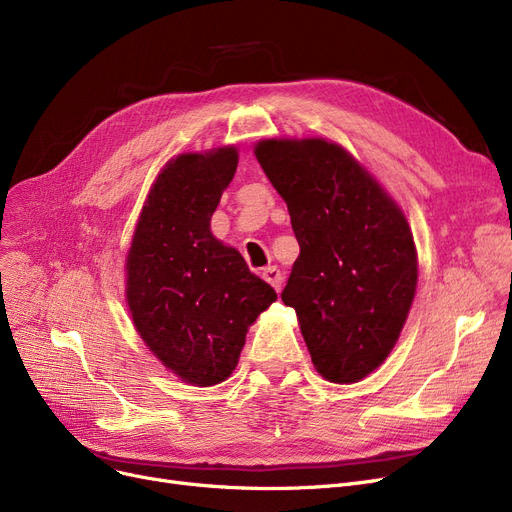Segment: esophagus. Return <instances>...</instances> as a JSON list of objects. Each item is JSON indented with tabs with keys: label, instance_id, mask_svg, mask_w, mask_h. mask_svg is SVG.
<instances>
[{
	"label": "esophagus",
	"instance_id": "obj_1",
	"mask_svg": "<svg viewBox=\"0 0 512 512\" xmlns=\"http://www.w3.org/2000/svg\"><path fill=\"white\" fill-rule=\"evenodd\" d=\"M261 276H263V280H265L267 284H272V286L276 288V292H280V290H282V274H280V270H278L276 265L265 267Z\"/></svg>",
	"mask_w": 512,
	"mask_h": 512
}]
</instances>
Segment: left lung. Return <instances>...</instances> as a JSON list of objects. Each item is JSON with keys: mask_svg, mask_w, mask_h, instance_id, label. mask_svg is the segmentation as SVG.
<instances>
[{"mask_svg": "<svg viewBox=\"0 0 512 512\" xmlns=\"http://www.w3.org/2000/svg\"><path fill=\"white\" fill-rule=\"evenodd\" d=\"M255 157L301 247L282 301L297 311L315 369L328 382H359L390 355L415 297L405 213L336 143L267 139Z\"/></svg>", "mask_w": 512, "mask_h": 512, "instance_id": "1", "label": "left lung"}]
</instances>
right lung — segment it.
Returning a JSON list of instances; mask_svg holds the SVG:
<instances>
[{
    "label": "right lung",
    "instance_id": "obj_1",
    "mask_svg": "<svg viewBox=\"0 0 512 512\" xmlns=\"http://www.w3.org/2000/svg\"><path fill=\"white\" fill-rule=\"evenodd\" d=\"M236 147L182 153L153 182L126 257V301L149 351L195 386L234 371L249 326L278 294L209 230Z\"/></svg>",
    "mask_w": 512,
    "mask_h": 512
}]
</instances>
